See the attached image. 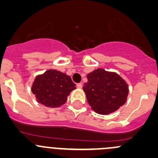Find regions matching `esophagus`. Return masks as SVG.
<instances>
[{"instance_id": "1", "label": "esophagus", "mask_w": 158, "mask_h": 158, "mask_svg": "<svg viewBox=\"0 0 158 158\" xmlns=\"http://www.w3.org/2000/svg\"><path fill=\"white\" fill-rule=\"evenodd\" d=\"M76 86H77L78 89H82V83H78L76 85Z\"/></svg>"}]
</instances>
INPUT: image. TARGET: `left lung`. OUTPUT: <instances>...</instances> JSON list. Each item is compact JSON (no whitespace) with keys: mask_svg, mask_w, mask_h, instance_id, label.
Segmentation results:
<instances>
[{"mask_svg":"<svg viewBox=\"0 0 158 158\" xmlns=\"http://www.w3.org/2000/svg\"><path fill=\"white\" fill-rule=\"evenodd\" d=\"M83 90L93 110L102 115L111 114L127 101L129 92L125 81L115 73L97 69L87 75Z\"/></svg>","mask_w":158,"mask_h":158,"instance_id":"8db88e82","label":"left lung"}]
</instances>
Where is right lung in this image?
Here are the masks:
<instances>
[{"mask_svg": "<svg viewBox=\"0 0 158 158\" xmlns=\"http://www.w3.org/2000/svg\"><path fill=\"white\" fill-rule=\"evenodd\" d=\"M75 89L76 85L69 76L49 69L35 78L31 92L40 104L48 107H58L66 102L67 96Z\"/></svg>", "mask_w": 158, "mask_h": 158, "instance_id": "obj_1", "label": "right lung"}]
</instances>
